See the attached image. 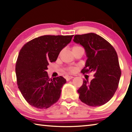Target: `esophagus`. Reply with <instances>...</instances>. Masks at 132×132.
<instances>
[{
    "instance_id": "34e87169",
    "label": "esophagus",
    "mask_w": 132,
    "mask_h": 132,
    "mask_svg": "<svg viewBox=\"0 0 132 132\" xmlns=\"http://www.w3.org/2000/svg\"><path fill=\"white\" fill-rule=\"evenodd\" d=\"M65 78H66V79L67 81H69V80H70V79H73V76H66L65 77Z\"/></svg>"
}]
</instances>
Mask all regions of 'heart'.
Here are the masks:
<instances>
[{
    "label": "heart",
    "instance_id": "1",
    "mask_svg": "<svg viewBox=\"0 0 132 132\" xmlns=\"http://www.w3.org/2000/svg\"><path fill=\"white\" fill-rule=\"evenodd\" d=\"M80 47V46H74L73 47V48H72V51L76 50V49L79 48ZM69 70L70 71H71V72H74V71H75V69L74 68H69Z\"/></svg>",
    "mask_w": 132,
    "mask_h": 132
}]
</instances>
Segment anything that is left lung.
<instances>
[{"label":"left lung","mask_w":132,"mask_h":132,"mask_svg":"<svg viewBox=\"0 0 132 132\" xmlns=\"http://www.w3.org/2000/svg\"><path fill=\"white\" fill-rule=\"evenodd\" d=\"M73 41L83 46L87 57L81 73H95L91 82L84 80L77 90L80 100L89 106H101L112 98L119 84L121 70L117 52L94 33L76 35Z\"/></svg>","instance_id":"obj_1"}]
</instances>
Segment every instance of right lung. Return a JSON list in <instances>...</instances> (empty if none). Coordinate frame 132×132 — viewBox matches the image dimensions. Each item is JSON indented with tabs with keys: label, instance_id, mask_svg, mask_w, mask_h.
<instances>
[{
	"label": "right lung",
	"instance_id": "add662e5",
	"mask_svg": "<svg viewBox=\"0 0 132 132\" xmlns=\"http://www.w3.org/2000/svg\"><path fill=\"white\" fill-rule=\"evenodd\" d=\"M73 37L44 35L29 41L20 51L15 64L18 87L31 106L46 109L59 100L66 80L62 76L50 79L46 70Z\"/></svg>",
	"mask_w": 132,
	"mask_h": 132
}]
</instances>
